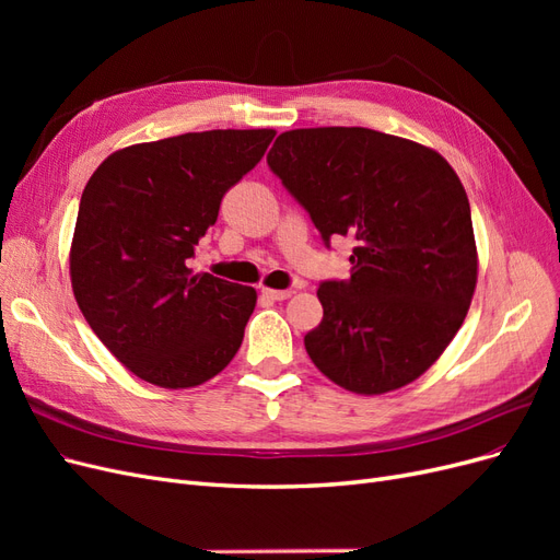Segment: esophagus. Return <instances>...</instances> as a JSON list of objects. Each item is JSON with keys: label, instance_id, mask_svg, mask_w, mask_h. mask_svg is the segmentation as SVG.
Here are the masks:
<instances>
[{"label": "esophagus", "instance_id": "34e87169", "mask_svg": "<svg viewBox=\"0 0 560 560\" xmlns=\"http://www.w3.org/2000/svg\"><path fill=\"white\" fill-rule=\"evenodd\" d=\"M261 294H264L266 299H273V301H284V299L292 296L290 290H261Z\"/></svg>", "mask_w": 560, "mask_h": 560}]
</instances>
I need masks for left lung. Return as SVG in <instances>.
Instances as JSON below:
<instances>
[{"label": "left lung", "instance_id": "left-lung-1", "mask_svg": "<svg viewBox=\"0 0 560 560\" xmlns=\"http://www.w3.org/2000/svg\"><path fill=\"white\" fill-rule=\"evenodd\" d=\"M266 163L322 243L354 241L348 280L319 282L303 343L350 393L416 381L460 329L477 284L469 200L436 151L371 128L282 132Z\"/></svg>", "mask_w": 560, "mask_h": 560}]
</instances>
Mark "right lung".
Returning a JSON list of instances; mask_svg holds the SVG:
<instances>
[{"label": "right lung", "instance_id": "1", "mask_svg": "<svg viewBox=\"0 0 560 560\" xmlns=\"http://www.w3.org/2000/svg\"><path fill=\"white\" fill-rule=\"evenodd\" d=\"M276 130L184 132L100 163L81 194L70 254L79 308L114 358L161 387H194L238 352L252 287L194 273L219 206Z\"/></svg>", "mask_w": 560, "mask_h": 560}]
</instances>
